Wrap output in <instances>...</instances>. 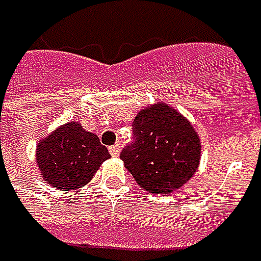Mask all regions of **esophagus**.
Returning <instances> with one entry per match:
<instances>
[{
  "instance_id": "obj_1",
  "label": "esophagus",
  "mask_w": 261,
  "mask_h": 261,
  "mask_svg": "<svg viewBox=\"0 0 261 261\" xmlns=\"http://www.w3.org/2000/svg\"><path fill=\"white\" fill-rule=\"evenodd\" d=\"M109 151H110V154L113 155V157H119V154H120V145H119V144H116V145L110 147Z\"/></svg>"
}]
</instances>
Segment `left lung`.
Here are the masks:
<instances>
[{
  "label": "left lung",
  "instance_id": "left-lung-1",
  "mask_svg": "<svg viewBox=\"0 0 261 261\" xmlns=\"http://www.w3.org/2000/svg\"><path fill=\"white\" fill-rule=\"evenodd\" d=\"M135 142L120 154L137 184L152 194L182 188L197 172L201 141L185 116L164 102L139 111L134 120Z\"/></svg>",
  "mask_w": 261,
  "mask_h": 261
}]
</instances>
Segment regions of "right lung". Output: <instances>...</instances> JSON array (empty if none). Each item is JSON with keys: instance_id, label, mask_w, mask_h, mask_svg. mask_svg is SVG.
I'll list each match as a JSON object with an SVG mask.
<instances>
[{"instance_id": "add662e5", "label": "right lung", "mask_w": 261, "mask_h": 261, "mask_svg": "<svg viewBox=\"0 0 261 261\" xmlns=\"http://www.w3.org/2000/svg\"><path fill=\"white\" fill-rule=\"evenodd\" d=\"M110 157L99 138L77 122L61 124L36 145L38 169L46 184L59 191L86 185Z\"/></svg>"}]
</instances>
